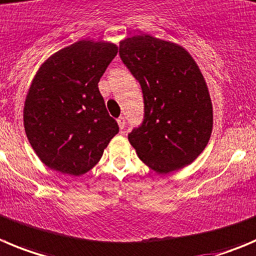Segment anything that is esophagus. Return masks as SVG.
<instances>
[{"mask_svg":"<svg viewBox=\"0 0 256 256\" xmlns=\"http://www.w3.org/2000/svg\"><path fill=\"white\" fill-rule=\"evenodd\" d=\"M117 124H118V128H121V130H122V128H125V126H126V121H125V117H118V118H117Z\"/></svg>","mask_w":256,"mask_h":256,"instance_id":"esophagus-1","label":"esophagus"}]
</instances>
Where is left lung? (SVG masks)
<instances>
[{"label":"left lung","mask_w":256,"mask_h":256,"mask_svg":"<svg viewBox=\"0 0 256 256\" xmlns=\"http://www.w3.org/2000/svg\"><path fill=\"white\" fill-rule=\"evenodd\" d=\"M120 56L144 96V121L128 142L156 173L184 168L207 146L214 126L211 97L197 63L180 45L148 34L120 42Z\"/></svg>","instance_id":"1"}]
</instances>
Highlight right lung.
<instances>
[{"label": "right lung", "instance_id": "right-lung-1", "mask_svg": "<svg viewBox=\"0 0 256 256\" xmlns=\"http://www.w3.org/2000/svg\"><path fill=\"white\" fill-rule=\"evenodd\" d=\"M116 54L112 42L80 40L54 52L36 72L26 94L24 126L48 168L82 176L118 132L98 90Z\"/></svg>", "mask_w": 256, "mask_h": 256}]
</instances>
